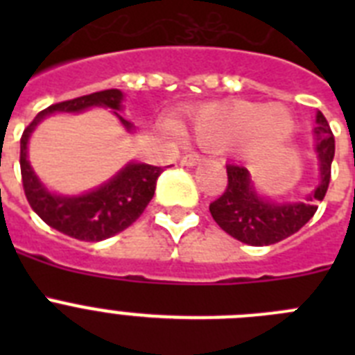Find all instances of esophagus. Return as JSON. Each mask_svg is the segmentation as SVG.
Wrapping results in <instances>:
<instances>
[{
  "label": "esophagus",
  "instance_id": "34e87169",
  "mask_svg": "<svg viewBox=\"0 0 355 355\" xmlns=\"http://www.w3.org/2000/svg\"><path fill=\"white\" fill-rule=\"evenodd\" d=\"M200 159H202V156L197 155V153H190V155H184L183 158H181V163L187 165V167H193V165H197Z\"/></svg>",
  "mask_w": 355,
  "mask_h": 355
}]
</instances>
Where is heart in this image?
Instances as JSON below:
<instances>
[{
	"label": "heart",
	"mask_w": 355,
	"mask_h": 355,
	"mask_svg": "<svg viewBox=\"0 0 355 355\" xmlns=\"http://www.w3.org/2000/svg\"><path fill=\"white\" fill-rule=\"evenodd\" d=\"M284 111L288 115L286 122ZM293 119L281 106L234 101L202 106L192 122L193 139L205 147L224 149L240 140L250 153L277 147L288 139Z\"/></svg>",
	"instance_id": "obj_1"
}]
</instances>
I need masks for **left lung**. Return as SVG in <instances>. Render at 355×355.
<instances>
[{"label": "left lung", "instance_id": "left-lung-1", "mask_svg": "<svg viewBox=\"0 0 355 355\" xmlns=\"http://www.w3.org/2000/svg\"><path fill=\"white\" fill-rule=\"evenodd\" d=\"M315 153L318 158L320 181L302 200L277 202L256 192L245 167L227 165V187L209 205L213 220L236 240L247 245H272L297 233L309 222L324 200L331 181V163L334 158V135L322 112L316 114Z\"/></svg>", "mask_w": 355, "mask_h": 355}]
</instances>
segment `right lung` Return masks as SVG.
<instances>
[{
	"mask_svg": "<svg viewBox=\"0 0 355 355\" xmlns=\"http://www.w3.org/2000/svg\"><path fill=\"white\" fill-rule=\"evenodd\" d=\"M122 99L124 94L121 90L110 89L76 97L71 101L56 103L37 114L21 137L19 163H21L24 193L31 209L53 229L76 240L101 241L130 227L142 215L149 200L155 196L156 180L163 168L147 163L130 162L101 187L81 196H62V193L49 192L33 172L28 162V140L37 124L48 115L80 114L92 106L114 110L115 117L121 121L122 126L133 133V124L119 114L122 110Z\"/></svg>",
	"mask_w": 355,
	"mask_h": 355,
	"instance_id": "add662e5",
	"label": "right lung"
}]
</instances>
